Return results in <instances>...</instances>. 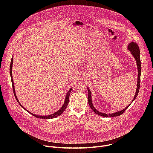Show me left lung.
<instances>
[{
	"label": "left lung",
	"mask_w": 153,
	"mask_h": 153,
	"mask_svg": "<svg viewBox=\"0 0 153 153\" xmlns=\"http://www.w3.org/2000/svg\"><path fill=\"white\" fill-rule=\"evenodd\" d=\"M128 49L131 51V54H133V56H134V57L135 58L136 60V63H137V69H138V78H137V89H136V94L134 96V99H133L131 103L135 100V99L136 98V97L138 95L139 90H140V74H141V62H140V50L139 48L138 45L137 44L136 42H132L131 43H130L129 44L128 46ZM88 103L89 105L90 106V108L92 109V110L96 113L97 114L99 115V116H102L103 117H116V116H119L121 114H122L126 110V109L129 106V105L131 104H129L127 107H126L123 110L118 111V112H116L114 113L113 114H105V113H102L101 112H99V111H97V110H96L95 108L94 107L93 103H92V100H91V92L90 89L88 88Z\"/></svg>",
	"instance_id": "obj_1"
}]
</instances>
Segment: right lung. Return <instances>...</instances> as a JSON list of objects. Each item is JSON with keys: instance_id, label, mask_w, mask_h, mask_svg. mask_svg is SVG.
Instances as JSON below:
<instances>
[{"instance_id": "1", "label": "right lung", "mask_w": 153, "mask_h": 153, "mask_svg": "<svg viewBox=\"0 0 153 153\" xmlns=\"http://www.w3.org/2000/svg\"><path fill=\"white\" fill-rule=\"evenodd\" d=\"M12 65H13V57L11 59V63H10V76H11V82H12V86H13V91H14V96L16 97V99L17 100V102L20 104V105L23 108H24V110H25L26 111H27L29 113H30L31 114H32L33 116H34V117H37V118H40V119H53V118H55V117H57V116L61 115L62 114V113L65 110V109L67 108V106L69 103V97H70V92L71 91V88L69 91H68V93H67L66 94V97H65V102L63 105V106H62V108L60 109V110L59 111H57V112H56L55 113L53 114H51V115H49V116H37V115H36L34 114H33L31 113H30V111H28V110H27L22 105L20 102H19L17 98V96L16 95V93H15V90H14V83H13V76H12Z\"/></svg>"}]
</instances>
